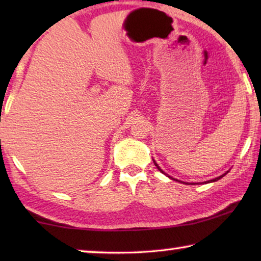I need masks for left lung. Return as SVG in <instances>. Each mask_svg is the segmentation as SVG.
<instances>
[{
    "mask_svg": "<svg viewBox=\"0 0 261 261\" xmlns=\"http://www.w3.org/2000/svg\"><path fill=\"white\" fill-rule=\"evenodd\" d=\"M153 163H154V165L156 166V169H158V170L160 171V172H162V173H164V174H166L165 172H164V171H163L162 169H160V167H159V165H158V164H156V163H155V160H153ZM228 172H229V171H227V172H224L223 174H221V176H219V177L214 178V179L206 180V181H204V183H205V184H206V183H213V181H216V180H219V179H221V178H222V177H224V176H226V174H227ZM166 176H167V177H169V178H171V179H173V180H178V179H176V178H172V177H170V176H169V174H166ZM180 183H183V184H188V183H184V181H180Z\"/></svg>",
    "mask_w": 261,
    "mask_h": 261,
    "instance_id": "obj_1",
    "label": "left lung"
}]
</instances>
